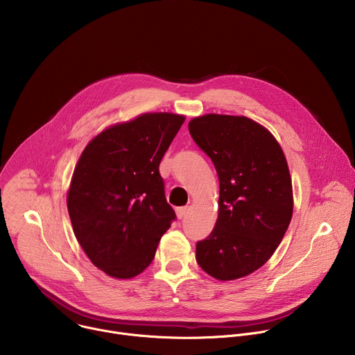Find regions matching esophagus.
Segmentation results:
<instances>
[{"label":"esophagus","instance_id":"1","mask_svg":"<svg viewBox=\"0 0 355 355\" xmlns=\"http://www.w3.org/2000/svg\"><path fill=\"white\" fill-rule=\"evenodd\" d=\"M188 207H181V208H177L175 209V212H177V216H178V219H182L187 214H188Z\"/></svg>","mask_w":355,"mask_h":355}]
</instances>
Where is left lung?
Wrapping results in <instances>:
<instances>
[{
	"label": "left lung",
	"instance_id": "8db88e82",
	"mask_svg": "<svg viewBox=\"0 0 355 355\" xmlns=\"http://www.w3.org/2000/svg\"><path fill=\"white\" fill-rule=\"evenodd\" d=\"M193 141L219 177V215L196 243V263L211 277L232 281L264 266L281 243L293 211L284 151L260 123L209 114L188 123Z\"/></svg>",
	"mask_w": 355,
	"mask_h": 355
}]
</instances>
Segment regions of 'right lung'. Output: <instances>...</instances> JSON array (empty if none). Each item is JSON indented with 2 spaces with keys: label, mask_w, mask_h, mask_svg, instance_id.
Masks as SVG:
<instances>
[{
  "label": "right lung",
  "mask_w": 355,
  "mask_h": 355,
  "mask_svg": "<svg viewBox=\"0 0 355 355\" xmlns=\"http://www.w3.org/2000/svg\"><path fill=\"white\" fill-rule=\"evenodd\" d=\"M184 121L157 112L114 125L87 144L74 168L67 195L74 234L114 278L146 270L175 220L159 166Z\"/></svg>",
  "instance_id": "obj_1"
}]
</instances>
